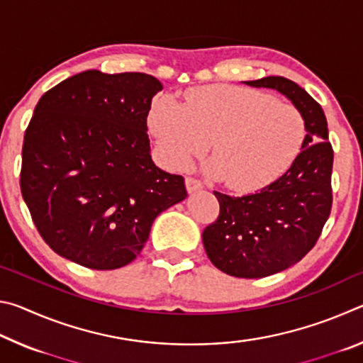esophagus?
<instances>
[{
    "label": "esophagus",
    "mask_w": 363,
    "mask_h": 363,
    "mask_svg": "<svg viewBox=\"0 0 363 363\" xmlns=\"http://www.w3.org/2000/svg\"><path fill=\"white\" fill-rule=\"evenodd\" d=\"M186 187H187V192L192 194L196 192V190H201L203 189V184H201L199 179H195V177H186Z\"/></svg>",
    "instance_id": "34e87169"
}]
</instances>
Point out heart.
Instances as JSON below:
<instances>
[{"label":"heart","instance_id":"heart-1","mask_svg":"<svg viewBox=\"0 0 363 363\" xmlns=\"http://www.w3.org/2000/svg\"><path fill=\"white\" fill-rule=\"evenodd\" d=\"M149 128L171 168L203 152L211 139L206 174L233 190H256L285 173L306 138L303 113L259 89L208 86L181 106L171 97L152 104Z\"/></svg>","mask_w":363,"mask_h":363}]
</instances>
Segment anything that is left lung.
<instances>
[{"label": "left lung", "mask_w": 363, "mask_h": 363, "mask_svg": "<svg viewBox=\"0 0 363 363\" xmlns=\"http://www.w3.org/2000/svg\"><path fill=\"white\" fill-rule=\"evenodd\" d=\"M243 83L277 89L306 121L301 152L286 173L251 195L214 192L219 216L201 235L219 270L238 279H261L299 262L320 237L333 203V149L322 107L299 84L284 77Z\"/></svg>", "instance_id": "obj_1"}]
</instances>
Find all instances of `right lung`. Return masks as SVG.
I'll return each mask as SVG.
<instances>
[{"label":"right lung","instance_id":"right-lung-1","mask_svg":"<svg viewBox=\"0 0 363 363\" xmlns=\"http://www.w3.org/2000/svg\"><path fill=\"white\" fill-rule=\"evenodd\" d=\"M163 86L147 73L86 70L43 94L23 138L21 190L51 250L112 270L144 248L160 213L187 196L152 162L147 115Z\"/></svg>","mask_w":363,"mask_h":363}]
</instances>
